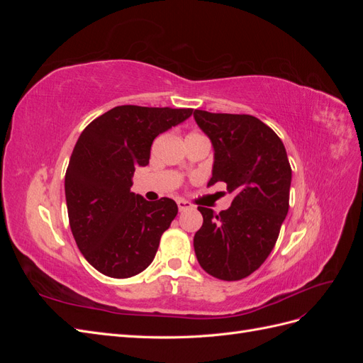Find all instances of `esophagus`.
<instances>
[{"label":"esophagus","mask_w":363,"mask_h":363,"mask_svg":"<svg viewBox=\"0 0 363 363\" xmlns=\"http://www.w3.org/2000/svg\"><path fill=\"white\" fill-rule=\"evenodd\" d=\"M177 206H179V211L180 212H184V211H189V208H192L194 206L191 204V203H188V201H184V200H179L177 201Z\"/></svg>","instance_id":"34e87169"}]
</instances>
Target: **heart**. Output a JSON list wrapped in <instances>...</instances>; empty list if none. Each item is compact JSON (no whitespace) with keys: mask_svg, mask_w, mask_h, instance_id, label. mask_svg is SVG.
Listing matches in <instances>:
<instances>
[{"mask_svg":"<svg viewBox=\"0 0 363 363\" xmlns=\"http://www.w3.org/2000/svg\"><path fill=\"white\" fill-rule=\"evenodd\" d=\"M192 135H195V133H192Z\"/></svg>","mask_w":363,"mask_h":363,"instance_id":"obj_1","label":"heart"}]
</instances>
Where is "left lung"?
Segmentation results:
<instances>
[{"mask_svg": "<svg viewBox=\"0 0 363 363\" xmlns=\"http://www.w3.org/2000/svg\"><path fill=\"white\" fill-rule=\"evenodd\" d=\"M213 147L212 179L235 199L218 215L199 207L203 225L194 236L201 268L219 280H240L269 256L289 211L292 171L283 142L251 115L194 112Z\"/></svg>", "mask_w": 363, "mask_h": 363, "instance_id": "obj_1", "label": "left lung"}]
</instances>
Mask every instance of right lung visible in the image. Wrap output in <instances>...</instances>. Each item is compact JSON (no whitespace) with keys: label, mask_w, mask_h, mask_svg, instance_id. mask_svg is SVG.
<instances>
[{"label":"right lung","mask_w":363,"mask_h":363,"mask_svg":"<svg viewBox=\"0 0 363 363\" xmlns=\"http://www.w3.org/2000/svg\"><path fill=\"white\" fill-rule=\"evenodd\" d=\"M191 115L192 108L118 106L77 140L65 175L69 225L84 259L104 276L133 277L155 259L179 207L167 196L147 201L131 192V179L148 164L152 140Z\"/></svg>","instance_id":"1"}]
</instances>
